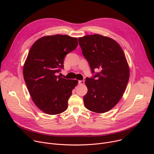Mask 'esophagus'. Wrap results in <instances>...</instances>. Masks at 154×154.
Segmentation results:
<instances>
[{
  "label": "esophagus",
  "instance_id": "obj_1",
  "mask_svg": "<svg viewBox=\"0 0 154 154\" xmlns=\"http://www.w3.org/2000/svg\"><path fill=\"white\" fill-rule=\"evenodd\" d=\"M85 83V81L84 80H79V85H83Z\"/></svg>",
  "mask_w": 154,
  "mask_h": 154
}]
</instances>
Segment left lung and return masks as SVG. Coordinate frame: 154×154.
Masks as SVG:
<instances>
[{
	"label": "left lung",
	"mask_w": 154,
	"mask_h": 154,
	"mask_svg": "<svg viewBox=\"0 0 154 154\" xmlns=\"http://www.w3.org/2000/svg\"><path fill=\"white\" fill-rule=\"evenodd\" d=\"M79 42L92 74L99 69L92 77L86 78L85 106L93 112H106L118 103L128 82L129 68L124 52L114 39L98 34L79 38Z\"/></svg>",
	"instance_id": "8db88e82"
}]
</instances>
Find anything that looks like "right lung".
Returning <instances> with one entry per match:
<instances>
[{"mask_svg":"<svg viewBox=\"0 0 154 154\" xmlns=\"http://www.w3.org/2000/svg\"><path fill=\"white\" fill-rule=\"evenodd\" d=\"M77 38L55 35L43 36L31 47L23 68V75L32 99L49 115L63 113L68 108L77 80L56 75L64 68L65 56L76 49Z\"/></svg>","mask_w":154,"mask_h":154,"instance_id":"add662e5","label":"right lung"}]
</instances>
